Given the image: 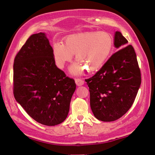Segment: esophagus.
Wrapping results in <instances>:
<instances>
[{
    "label": "esophagus",
    "mask_w": 155,
    "mask_h": 155,
    "mask_svg": "<svg viewBox=\"0 0 155 155\" xmlns=\"http://www.w3.org/2000/svg\"><path fill=\"white\" fill-rule=\"evenodd\" d=\"M75 82L77 86H82L84 84V81L81 78H75Z\"/></svg>",
    "instance_id": "obj_1"
}]
</instances>
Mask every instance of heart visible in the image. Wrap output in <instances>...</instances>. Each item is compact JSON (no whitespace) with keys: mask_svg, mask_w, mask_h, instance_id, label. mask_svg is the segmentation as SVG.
Wrapping results in <instances>:
<instances>
[{"mask_svg":"<svg viewBox=\"0 0 155 155\" xmlns=\"http://www.w3.org/2000/svg\"><path fill=\"white\" fill-rule=\"evenodd\" d=\"M112 47L113 39L108 33L84 32L68 35L64 43H54L53 55L57 65L63 68L74 54L77 62L71 67V71L78 74L85 69L88 72L100 69L108 58Z\"/></svg>","mask_w":155,"mask_h":155,"instance_id":"obj_1","label":"heart"}]
</instances>
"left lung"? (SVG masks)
Segmentation results:
<instances>
[{"label":"left lung","instance_id":"left-lung-1","mask_svg":"<svg viewBox=\"0 0 155 155\" xmlns=\"http://www.w3.org/2000/svg\"><path fill=\"white\" fill-rule=\"evenodd\" d=\"M119 31L114 45L118 50L100 71L86 79L89 87L90 107L98 120H116L133 105L141 82V71L132 45Z\"/></svg>","mask_w":155,"mask_h":155}]
</instances>
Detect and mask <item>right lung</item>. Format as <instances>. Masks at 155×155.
<instances>
[{"instance_id":"right-lung-1","label":"right lung","mask_w":155,"mask_h":155,"mask_svg":"<svg viewBox=\"0 0 155 155\" xmlns=\"http://www.w3.org/2000/svg\"><path fill=\"white\" fill-rule=\"evenodd\" d=\"M75 89L74 79L55 65L53 49L45 34L31 35L14 59L15 100L35 120L55 126L67 118Z\"/></svg>"}]
</instances>
